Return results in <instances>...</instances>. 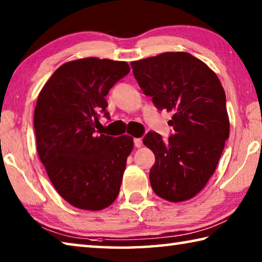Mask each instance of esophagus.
Segmentation results:
<instances>
[{"label": "esophagus", "mask_w": 262, "mask_h": 262, "mask_svg": "<svg viewBox=\"0 0 262 262\" xmlns=\"http://www.w3.org/2000/svg\"><path fill=\"white\" fill-rule=\"evenodd\" d=\"M134 145L136 148H140L142 145V140L141 139H134Z\"/></svg>", "instance_id": "obj_1"}]
</instances>
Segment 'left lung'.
Segmentation results:
<instances>
[{
	"instance_id": "1",
	"label": "left lung",
	"mask_w": 262,
	"mask_h": 262,
	"mask_svg": "<svg viewBox=\"0 0 262 262\" xmlns=\"http://www.w3.org/2000/svg\"><path fill=\"white\" fill-rule=\"evenodd\" d=\"M133 74L159 111L171 112L173 134L143 139L155 154L149 179L154 192L171 202L193 198L205 187L230 133L225 92L216 74L186 52H167L132 62Z\"/></svg>"
}]
</instances>
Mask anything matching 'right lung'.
Returning <instances> with one entry per match:
<instances>
[{
	"instance_id": "1",
	"label": "right lung",
	"mask_w": 262,
	"mask_h": 262,
	"mask_svg": "<svg viewBox=\"0 0 262 262\" xmlns=\"http://www.w3.org/2000/svg\"><path fill=\"white\" fill-rule=\"evenodd\" d=\"M123 61L86 57L57 68L34 110L37 151L53 186L70 205L101 210L117 199L133 137L96 129L110 89L129 73Z\"/></svg>"
}]
</instances>
